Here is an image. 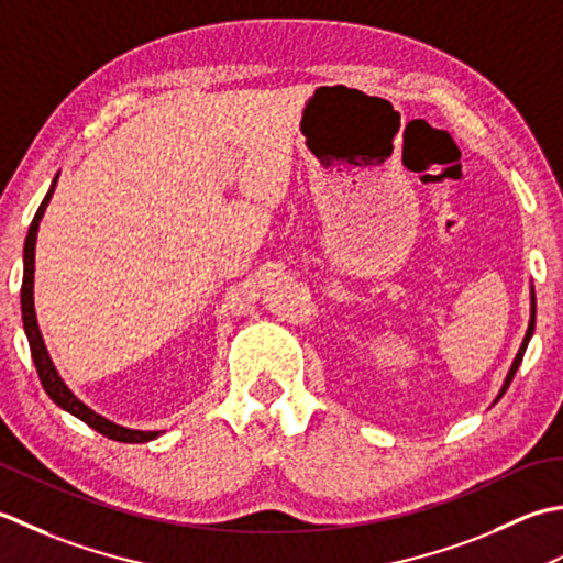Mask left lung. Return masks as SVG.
I'll return each instance as SVG.
<instances>
[{
  "mask_svg": "<svg viewBox=\"0 0 563 563\" xmlns=\"http://www.w3.org/2000/svg\"><path fill=\"white\" fill-rule=\"evenodd\" d=\"M534 313H537V303H534V291H532V316H530V325H527L525 340H522V345H520V350H518V357H515V362H512V366H510V372H508V376H506V384H503L498 398L508 391V386H510V382H512V376H515V372H518V366H520V362H522V354H525V350H527V342H530L532 332H534ZM498 398H496V400H498Z\"/></svg>",
  "mask_w": 563,
  "mask_h": 563,
  "instance_id": "8db88e82",
  "label": "left lung"
}]
</instances>
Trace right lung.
<instances>
[{"label": "right lung", "mask_w": 563, "mask_h": 563, "mask_svg": "<svg viewBox=\"0 0 563 563\" xmlns=\"http://www.w3.org/2000/svg\"><path fill=\"white\" fill-rule=\"evenodd\" d=\"M55 181H57V177L53 179V187H51L48 194H45V199L38 206L36 216H33L31 228H29V235H26V245H24V282H21V316H24V330H26V338H29L33 364H36V372H38L41 384L45 388V394L53 398V404H57L63 410L70 412V416L87 422L91 430H97L99 434H104V438L117 440V442H131V444H135V442H151V440L157 438L159 432L121 428V426H117V422L101 418L99 412L87 408L82 400H79L70 391V388L65 386L60 374L55 372L48 350H45V342H43V335H41V330H38V320H36V308H33V262H36L38 223H41V218H43L45 206H48V201L53 197Z\"/></svg>", "instance_id": "add662e5"}]
</instances>
